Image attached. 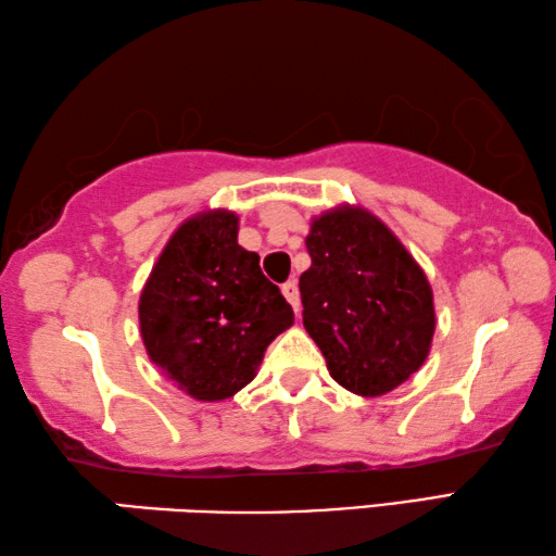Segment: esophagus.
<instances>
[{"label":"esophagus","mask_w":556,"mask_h":556,"mask_svg":"<svg viewBox=\"0 0 556 556\" xmlns=\"http://www.w3.org/2000/svg\"><path fill=\"white\" fill-rule=\"evenodd\" d=\"M280 290H283V295L290 305H293L295 315H300V293H298V283L295 280H288V283L280 286Z\"/></svg>","instance_id":"esophagus-1"}]
</instances>
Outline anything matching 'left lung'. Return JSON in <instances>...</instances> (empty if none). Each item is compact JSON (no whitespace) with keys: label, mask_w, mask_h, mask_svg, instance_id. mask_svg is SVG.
Here are the masks:
<instances>
[{"label":"left lung","mask_w":556,"mask_h":556,"mask_svg":"<svg viewBox=\"0 0 556 556\" xmlns=\"http://www.w3.org/2000/svg\"><path fill=\"white\" fill-rule=\"evenodd\" d=\"M305 243L313 266L300 276L303 325L329 376L364 397L391 393L432 346L425 270L381 219L352 204L315 217Z\"/></svg>","instance_id":"1"}]
</instances>
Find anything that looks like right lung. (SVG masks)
<instances>
[{
	"instance_id": "1",
	"label": "right lung",
	"mask_w": 556,
	"mask_h": 556,
	"mask_svg": "<svg viewBox=\"0 0 556 556\" xmlns=\"http://www.w3.org/2000/svg\"><path fill=\"white\" fill-rule=\"evenodd\" d=\"M239 217L207 210L165 243L139 300L151 362L194 401L217 403L253 381L263 352L295 323L263 276L258 253L239 247Z\"/></svg>"
}]
</instances>
